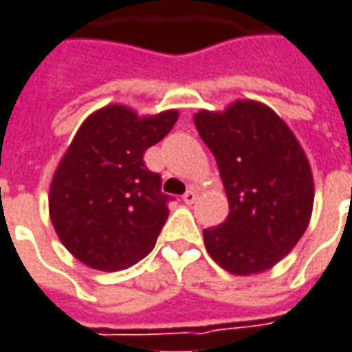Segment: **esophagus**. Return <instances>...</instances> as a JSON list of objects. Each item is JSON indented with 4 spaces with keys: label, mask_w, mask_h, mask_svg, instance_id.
<instances>
[{
    "label": "esophagus",
    "mask_w": 352,
    "mask_h": 352,
    "mask_svg": "<svg viewBox=\"0 0 352 352\" xmlns=\"http://www.w3.org/2000/svg\"><path fill=\"white\" fill-rule=\"evenodd\" d=\"M196 196H198V194H196V190H192V188H190V190H186V194L183 196V201L186 204V206H190V204H194V201H196Z\"/></svg>",
    "instance_id": "obj_1"
}]
</instances>
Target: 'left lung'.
Segmentation results:
<instances>
[{
	"instance_id": "left-lung-1",
	"label": "left lung",
	"mask_w": 352,
	"mask_h": 352,
	"mask_svg": "<svg viewBox=\"0 0 352 352\" xmlns=\"http://www.w3.org/2000/svg\"><path fill=\"white\" fill-rule=\"evenodd\" d=\"M194 124L217 162L228 217L204 230L219 267L236 276L272 269L305 234L313 215V169L282 118L259 100L200 110Z\"/></svg>"
}]
</instances>
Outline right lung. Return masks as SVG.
<instances>
[{"label":"right lung","mask_w":352,"mask_h":352,"mask_svg":"<svg viewBox=\"0 0 352 352\" xmlns=\"http://www.w3.org/2000/svg\"><path fill=\"white\" fill-rule=\"evenodd\" d=\"M177 118V110L139 116L108 104L83 120L49 186L51 223L78 261L114 272L152 252L169 215L168 196L142 156Z\"/></svg>","instance_id":"1"}]
</instances>
